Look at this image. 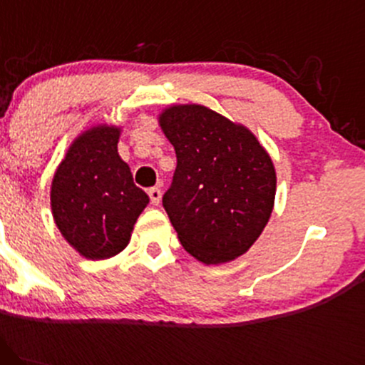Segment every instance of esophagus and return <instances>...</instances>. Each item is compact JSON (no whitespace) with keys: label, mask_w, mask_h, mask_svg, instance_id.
I'll return each instance as SVG.
<instances>
[{"label":"esophagus","mask_w":365,"mask_h":365,"mask_svg":"<svg viewBox=\"0 0 365 365\" xmlns=\"http://www.w3.org/2000/svg\"><path fill=\"white\" fill-rule=\"evenodd\" d=\"M148 196H150V202L153 205H158L162 200V191L158 187H150L148 190Z\"/></svg>","instance_id":"1"}]
</instances>
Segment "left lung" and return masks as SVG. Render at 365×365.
<instances>
[{"label": "left lung", "instance_id": "obj_1", "mask_svg": "<svg viewBox=\"0 0 365 365\" xmlns=\"http://www.w3.org/2000/svg\"><path fill=\"white\" fill-rule=\"evenodd\" d=\"M178 157L162 203L186 252L207 265L248 252L267 226L276 170L245 125L202 105H174L158 117Z\"/></svg>", "mask_w": 365, "mask_h": 365}]
</instances>
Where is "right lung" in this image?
Returning a JSON list of instances; mask_svg holds the SVG:
<instances>
[{"instance_id": "1", "label": "right lung", "mask_w": 365, "mask_h": 365, "mask_svg": "<svg viewBox=\"0 0 365 365\" xmlns=\"http://www.w3.org/2000/svg\"><path fill=\"white\" fill-rule=\"evenodd\" d=\"M120 129L96 125L72 143L53 175L51 212L61 236L81 255L103 260L128 247L150 198L118 157Z\"/></svg>"}]
</instances>
